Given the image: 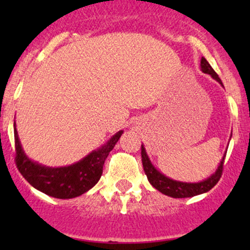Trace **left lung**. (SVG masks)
<instances>
[{"instance_id": "8db88e82", "label": "left lung", "mask_w": 250, "mask_h": 250, "mask_svg": "<svg viewBox=\"0 0 250 250\" xmlns=\"http://www.w3.org/2000/svg\"><path fill=\"white\" fill-rule=\"evenodd\" d=\"M201 70L205 74H209V75L213 77L214 80H216L220 84H222V81L220 80L219 75L215 73V70L211 68V65L209 64L205 57L201 59ZM141 156L143 169H145V173L147 175L148 181L150 182V185L153 186L155 189L161 191L162 194L168 195V196L174 197V199H183V197H191L203 193H207V191L210 190V189L219 182V180L221 179V175H222L223 162H225L226 155L222 157V161H221L220 166L217 167L216 171H215L211 176H209L208 179L197 183L180 182V181L169 179L166 175L160 173V171L151 165L150 160H149L143 146L141 147Z\"/></svg>"}]
</instances>
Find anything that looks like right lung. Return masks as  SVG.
<instances>
[{"label":"right lung","mask_w":250,"mask_h":250,"mask_svg":"<svg viewBox=\"0 0 250 250\" xmlns=\"http://www.w3.org/2000/svg\"><path fill=\"white\" fill-rule=\"evenodd\" d=\"M122 133V130L117 131L105 145L91 151L81 161L67 167L53 168L31 161L24 154L14 122L17 169L37 190L56 199H73L84 194L99 182L105 159L115 147Z\"/></svg>","instance_id":"1"}]
</instances>
